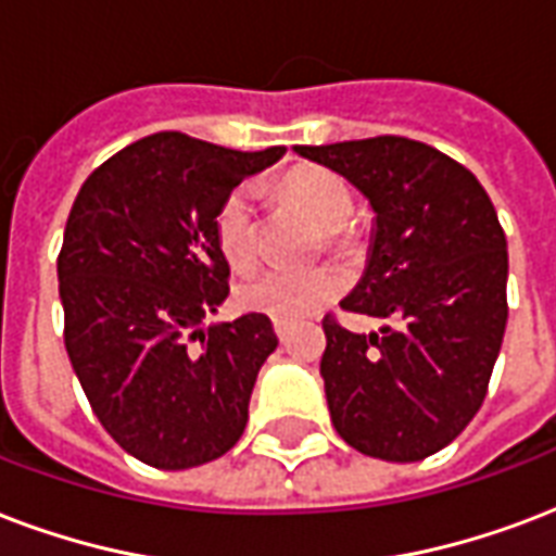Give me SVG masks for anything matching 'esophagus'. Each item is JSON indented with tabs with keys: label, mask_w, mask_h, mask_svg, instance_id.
Returning a JSON list of instances; mask_svg holds the SVG:
<instances>
[{
	"label": "esophagus",
	"mask_w": 556,
	"mask_h": 556,
	"mask_svg": "<svg viewBox=\"0 0 556 556\" xmlns=\"http://www.w3.org/2000/svg\"><path fill=\"white\" fill-rule=\"evenodd\" d=\"M291 329H294V326L288 324V320H274V332H277V338L282 341V344L291 338Z\"/></svg>",
	"instance_id": "34e87169"
}]
</instances>
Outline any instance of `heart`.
Segmentation results:
<instances>
[{
  "label": "heart",
  "mask_w": 556,
  "mask_h": 556,
  "mask_svg": "<svg viewBox=\"0 0 556 556\" xmlns=\"http://www.w3.org/2000/svg\"><path fill=\"white\" fill-rule=\"evenodd\" d=\"M288 201L315 222L317 230H344L353 218V192L350 186L326 168H296L286 180ZM256 203L248 186H236L215 212V241L224 260L236 270L256 262ZM346 288V277L338 268L312 270H260L239 286V306L244 312L268 315L274 320H303L317 308L332 303Z\"/></svg>",
  "instance_id": "1"
}]
</instances>
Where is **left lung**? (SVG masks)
Instances as JSON below:
<instances>
[{"label":"left lung","instance_id":"8db88e82","mask_svg":"<svg viewBox=\"0 0 556 556\" xmlns=\"http://www.w3.org/2000/svg\"><path fill=\"white\" fill-rule=\"evenodd\" d=\"M346 177L376 212L370 260L344 312L381 317L358 334L324 317L332 426L362 455L410 464L448 446L486 396L507 326V239L476 175L405 137L296 146Z\"/></svg>","mask_w":556,"mask_h":556}]
</instances>
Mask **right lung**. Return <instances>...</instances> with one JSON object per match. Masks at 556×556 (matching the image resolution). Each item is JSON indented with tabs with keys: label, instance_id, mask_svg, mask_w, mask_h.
Masks as SVG:
<instances>
[{
	"label": "right lung",
	"instance_id": "obj_1",
	"mask_svg": "<svg viewBox=\"0 0 556 556\" xmlns=\"http://www.w3.org/2000/svg\"><path fill=\"white\" fill-rule=\"evenodd\" d=\"M282 154L163 130L101 163L72 203L58 256L63 344L104 431L142 464H210L248 426L279 341L256 312L203 329L230 294L215 212Z\"/></svg>",
	"mask_w": 556,
	"mask_h": 556
}]
</instances>
